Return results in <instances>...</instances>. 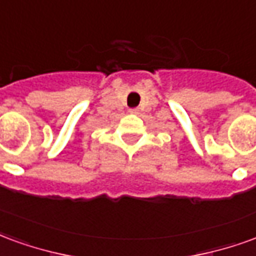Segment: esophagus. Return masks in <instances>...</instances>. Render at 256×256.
Wrapping results in <instances>:
<instances>
[{
    "label": "esophagus",
    "instance_id": "esophagus-1",
    "mask_svg": "<svg viewBox=\"0 0 256 256\" xmlns=\"http://www.w3.org/2000/svg\"><path fill=\"white\" fill-rule=\"evenodd\" d=\"M128 112H130V114H138V110H137V108H133V110H128Z\"/></svg>",
    "mask_w": 256,
    "mask_h": 256
}]
</instances>
